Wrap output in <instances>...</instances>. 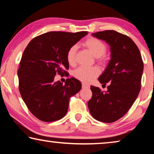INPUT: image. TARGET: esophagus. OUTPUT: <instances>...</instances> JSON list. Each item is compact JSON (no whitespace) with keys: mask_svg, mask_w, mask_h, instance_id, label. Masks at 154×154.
I'll use <instances>...</instances> for the list:
<instances>
[{"mask_svg":"<svg viewBox=\"0 0 154 154\" xmlns=\"http://www.w3.org/2000/svg\"><path fill=\"white\" fill-rule=\"evenodd\" d=\"M82 87L83 88H88V85H87V84H84V83H82Z\"/></svg>","mask_w":154,"mask_h":154,"instance_id":"obj_1","label":"esophagus"}]
</instances>
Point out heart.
I'll return each mask as SVG.
<instances>
[{
	"instance_id": "obj_1",
	"label": "heart",
	"mask_w": 154,
	"mask_h": 154,
	"mask_svg": "<svg viewBox=\"0 0 154 154\" xmlns=\"http://www.w3.org/2000/svg\"><path fill=\"white\" fill-rule=\"evenodd\" d=\"M83 45L88 49L92 54L96 57L98 63L104 64L106 61L107 56L105 52L107 47L106 43L102 40L95 37H89L84 41ZM77 50L76 45H72L68 48L66 52V60L70 65L72 66L75 63V57ZM100 74V68L97 66L85 67L81 66L77 68L73 72V75L76 79L85 83H90Z\"/></svg>"
}]
</instances>
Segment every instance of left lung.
<instances>
[{"mask_svg": "<svg viewBox=\"0 0 154 154\" xmlns=\"http://www.w3.org/2000/svg\"><path fill=\"white\" fill-rule=\"evenodd\" d=\"M93 35L111 46V59L99 77L103 85L109 84L107 91L91 86V99L88 106L95 120L111 123L123 117L131 109L141 88L143 61L134 41L115 30H104Z\"/></svg>", "mask_w": 154, "mask_h": 154, "instance_id": "1", "label": "left lung"}]
</instances>
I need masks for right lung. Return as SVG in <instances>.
<instances>
[{
  "mask_svg": "<svg viewBox=\"0 0 154 154\" xmlns=\"http://www.w3.org/2000/svg\"><path fill=\"white\" fill-rule=\"evenodd\" d=\"M88 32H49L30 41L23 53L18 70V89L29 111L43 122L59 120L66 116L71 96L82 88L79 80L67 79L65 84L54 76L66 75L68 48Z\"/></svg>",
  "mask_w": 154,
  "mask_h": 154,
  "instance_id": "right-lung-1",
  "label": "right lung"
}]
</instances>
